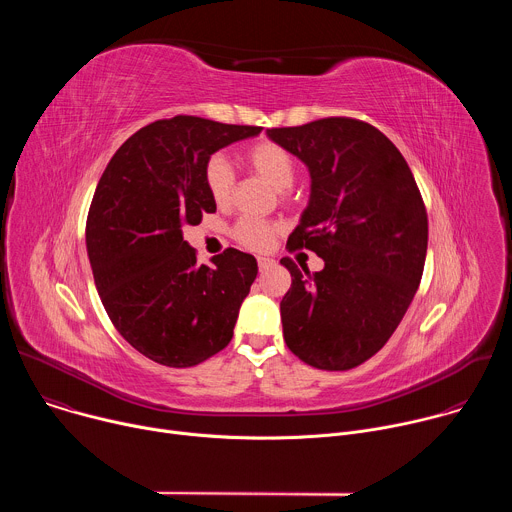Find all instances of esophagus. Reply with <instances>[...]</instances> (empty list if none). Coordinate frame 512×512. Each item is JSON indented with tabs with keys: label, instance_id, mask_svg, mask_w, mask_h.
Instances as JSON below:
<instances>
[{
	"label": "esophagus",
	"instance_id": "1",
	"mask_svg": "<svg viewBox=\"0 0 512 512\" xmlns=\"http://www.w3.org/2000/svg\"><path fill=\"white\" fill-rule=\"evenodd\" d=\"M257 263H259V269L263 271V269H269V267L273 265V259H269V257H259Z\"/></svg>",
	"mask_w": 512,
	"mask_h": 512
}]
</instances>
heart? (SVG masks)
Returning <instances> with one entry per match:
<instances>
[{"instance_id": "1", "label": "heart", "mask_w": 512, "mask_h": 512, "mask_svg": "<svg viewBox=\"0 0 512 512\" xmlns=\"http://www.w3.org/2000/svg\"><path fill=\"white\" fill-rule=\"evenodd\" d=\"M247 166L257 172L261 178H265L277 192H285L291 188L296 180V162L291 154L283 148V145L275 141H259L253 148L245 152ZM204 184L214 200V204L225 206L229 204L235 188V172L231 162L216 154L206 162L204 168ZM235 239L253 251H265L271 247L277 227L267 221H259V218H241V221L233 229Z\"/></svg>"}]
</instances>
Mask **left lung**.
I'll list each match as a JSON object with an SVG mask.
<instances>
[{
  "label": "left lung",
  "instance_id": "8db88e82",
  "mask_svg": "<svg viewBox=\"0 0 512 512\" xmlns=\"http://www.w3.org/2000/svg\"><path fill=\"white\" fill-rule=\"evenodd\" d=\"M267 137L302 160L310 200L289 249H310L324 269L291 259L281 324L287 348L310 367L348 371L377 354L403 320L421 281L427 212L415 178L377 127L328 117Z\"/></svg>",
  "mask_w": 512,
  "mask_h": 512
}]
</instances>
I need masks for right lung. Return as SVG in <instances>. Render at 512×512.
Returning a JSON list of instances; mask_svg holds the SVG:
<instances>
[{"instance_id":"obj_1","label":"right lung","mask_w":512,"mask_h":512,"mask_svg":"<svg viewBox=\"0 0 512 512\" xmlns=\"http://www.w3.org/2000/svg\"><path fill=\"white\" fill-rule=\"evenodd\" d=\"M261 127L178 115L133 133L107 164L87 218V253L117 332L143 356L186 369L221 352L257 277L253 255L227 249L198 265L182 227L216 204L210 156Z\"/></svg>"}]
</instances>
